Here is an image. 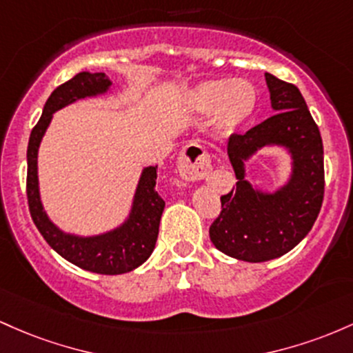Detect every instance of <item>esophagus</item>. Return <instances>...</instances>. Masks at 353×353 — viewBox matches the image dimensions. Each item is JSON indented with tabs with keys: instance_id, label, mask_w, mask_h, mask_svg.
<instances>
[{
	"instance_id": "34e87169",
	"label": "esophagus",
	"mask_w": 353,
	"mask_h": 353,
	"mask_svg": "<svg viewBox=\"0 0 353 353\" xmlns=\"http://www.w3.org/2000/svg\"><path fill=\"white\" fill-rule=\"evenodd\" d=\"M178 173L185 180H201L208 175L212 168L208 153L205 148L198 143H188L180 153L176 161Z\"/></svg>"
}]
</instances>
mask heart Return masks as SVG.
Returning <instances> with one entry per match:
<instances>
[{"mask_svg":"<svg viewBox=\"0 0 353 353\" xmlns=\"http://www.w3.org/2000/svg\"><path fill=\"white\" fill-rule=\"evenodd\" d=\"M188 105L196 113L215 110V121L221 132H233L252 117L256 91L245 80H210L195 86L188 94Z\"/></svg>","mask_w":353,"mask_h":353,"instance_id":"obj_1","label":"heart"}]
</instances>
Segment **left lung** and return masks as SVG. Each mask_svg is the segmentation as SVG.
<instances>
[{
	"label": "left lung",
	"instance_id": "1",
	"mask_svg": "<svg viewBox=\"0 0 353 353\" xmlns=\"http://www.w3.org/2000/svg\"><path fill=\"white\" fill-rule=\"evenodd\" d=\"M265 81L275 114L230 137L236 188L221 196L220 216L210 227V240L221 253L250 263L279 259L307 236L325 187L322 137L302 93L272 73ZM263 148H282L291 157L288 181L273 190L246 180V163Z\"/></svg>",
	"mask_w": 353,
	"mask_h": 353
}]
</instances>
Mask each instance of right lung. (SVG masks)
<instances>
[{"label": "right lung", "mask_w": 353, "mask_h": 353, "mask_svg": "<svg viewBox=\"0 0 353 353\" xmlns=\"http://www.w3.org/2000/svg\"><path fill=\"white\" fill-rule=\"evenodd\" d=\"M113 81L105 73L81 71L77 77L58 86L45 103L41 118L28 141L26 193L31 219L58 255L83 270L101 275H120L132 272L148 260L158 239L160 219L165 201L157 193V168L145 166L134 190L128 216L108 232L97 235H77L54 225L43 207L38 180V152L43 137L53 120V113L71 103L85 98H97L110 93Z\"/></svg>", "instance_id": "obj_1"}]
</instances>
